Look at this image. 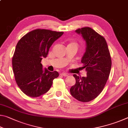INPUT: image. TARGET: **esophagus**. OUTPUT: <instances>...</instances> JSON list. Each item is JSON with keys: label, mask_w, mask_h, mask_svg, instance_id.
I'll return each mask as SVG.
<instances>
[{"label": "esophagus", "mask_w": 128, "mask_h": 128, "mask_svg": "<svg viewBox=\"0 0 128 128\" xmlns=\"http://www.w3.org/2000/svg\"><path fill=\"white\" fill-rule=\"evenodd\" d=\"M61 75H62V76H68V73H64V72H62V73L61 74H60Z\"/></svg>", "instance_id": "1"}]
</instances>
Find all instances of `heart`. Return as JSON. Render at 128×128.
Masks as SVG:
<instances>
[{
    "instance_id": "1",
    "label": "heart",
    "mask_w": 128,
    "mask_h": 128,
    "mask_svg": "<svg viewBox=\"0 0 128 128\" xmlns=\"http://www.w3.org/2000/svg\"><path fill=\"white\" fill-rule=\"evenodd\" d=\"M69 44H72V45H74V46H75L77 47V43H75V42H72V43H69Z\"/></svg>"
}]
</instances>
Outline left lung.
I'll return each mask as SVG.
<instances>
[{
	"label": "left lung",
	"mask_w": 128,
	"mask_h": 128,
	"mask_svg": "<svg viewBox=\"0 0 128 128\" xmlns=\"http://www.w3.org/2000/svg\"><path fill=\"white\" fill-rule=\"evenodd\" d=\"M75 32L81 34L86 42L81 62L87 76L81 77L73 74L76 84L70 92L78 100L88 102L96 98L104 88L111 71V58L104 38L95 30L85 27Z\"/></svg>",
	"instance_id": "1"
}]
</instances>
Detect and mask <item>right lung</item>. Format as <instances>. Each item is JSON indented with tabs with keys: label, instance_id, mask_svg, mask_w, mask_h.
<instances>
[{
	"label": "right lung",
	"instance_id": "add662e5",
	"mask_svg": "<svg viewBox=\"0 0 128 128\" xmlns=\"http://www.w3.org/2000/svg\"><path fill=\"white\" fill-rule=\"evenodd\" d=\"M63 32L46 29L30 32L20 39L12 58L15 80L21 90L28 96L38 97L50 90L53 80L59 76L56 71L43 69L40 63L46 58L53 43Z\"/></svg>",
	"mask_w": 128,
	"mask_h": 128
}]
</instances>
